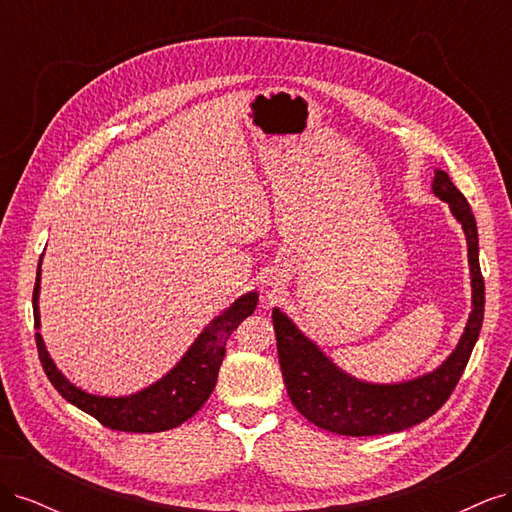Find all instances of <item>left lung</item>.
<instances>
[{
	"instance_id": "1",
	"label": "left lung",
	"mask_w": 512,
	"mask_h": 512,
	"mask_svg": "<svg viewBox=\"0 0 512 512\" xmlns=\"http://www.w3.org/2000/svg\"><path fill=\"white\" fill-rule=\"evenodd\" d=\"M431 192L451 209L468 241L472 312L459 344L446 361L423 376L404 382H365L337 367L280 307H273L277 356L288 397L309 423L339 436H382L404 431L436 414L451 397L483 327L485 282L478 265V230L472 209L444 170L436 168Z\"/></svg>"
}]
</instances>
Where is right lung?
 <instances>
[{
  "label": "right lung",
  "mask_w": 512,
  "mask_h": 512,
  "mask_svg": "<svg viewBox=\"0 0 512 512\" xmlns=\"http://www.w3.org/2000/svg\"><path fill=\"white\" fill-rule=\"evenodd\" d=\"M44 256V254H42ZM38 262L36 286H34V324L40 329V265ZM258 305V292H245L241 297L226 307L220 316H215L207 327L200 331L194 344L188 348L179 363L168 371L166 376L156 380L145 389L132 395L106 397L87 393L72 384L61 374L49 350L44 346V339L36 333V346L40 354V363L44 374L49 376L57 393L70 401L72 406L91 414L94 418L117 431H134V433H156L179 427L181 423L192 418L215 389L218 371L226 354V342L239 324L254 314Z\"/></svg>",
  "instance_id": "right-lung-1"
}]
</instances>
